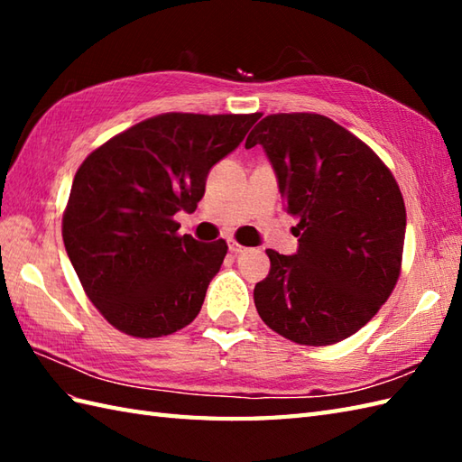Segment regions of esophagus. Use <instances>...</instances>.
<instances>
[{"instance_id":"obj_1","label":"esophagus","mask_w":462,"mask_h":462,"mask_svg":"<svg viewBox=\"0 0 462 462\" xmlns=\"http://www.w3.org/2000/svg\"><path fill=\"white\" fill-rule=\"evenodd\" d=\"M228 250L232 252V254H242L244 250H246V248H244V246H240V244L238 242H234V240H230L228 242Z\"/></svg>"}]
</instances>
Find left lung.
<instances>
[{
  "label": "left lung",
  "instance_id": "8db88e82",
  "mask_svg": "<svg viewBox=\"0 0 462 462\" xmlns=\"http://www.w3.org/2000/svg\"><path fill=\"white\" fill-rule=\"evenodd\" d=\"M276 172L298 252L266 250L270 273L254 288L260 318L301 346L359 331L393 291L405 242V202L379 156L323 115L282 113L246 139Z\"/></svg>",
  "mask_w": 462,
  "mask_h": 462
}]
</instances>
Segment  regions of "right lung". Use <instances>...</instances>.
<instances>
[{
	"label": "right lung",
	"instance_id": "right-lung-1",
	"mask_svg": "<svg viewBox=\"0 0 462 462\" xmlns=\"http://www.w3.org/2000/svg\"><path fill=\"white\" fill-rule=\"evenodd\" d=\"M258 119L260 113H166L83 161L63 214V242L85 293L111 326L161 337L199 316L228 246L179 236L174 214L196 210L212 166L238 149Z\"/></svg>",
	"mask_w": 462,
	"mask_h": 462
}]
</instances>
